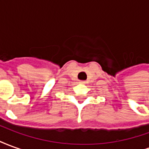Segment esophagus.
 Segmentation results:
<instances>
[{
    "mask_svg": "<svg viewBox=\"0 0 149 149\" xmlns=\"http://www.w3.org/2000/svg\"><path fill=\"white\" fill-rule=\"evenodd\" d=\"M80 83H81V84H85V83H86V81H80Z\"/></svg>",
    "mask_w": 149,
    "mask_h": 149,
    "instance_id": "34e87169",
    "label": "esophagus"
}]
</instances>
